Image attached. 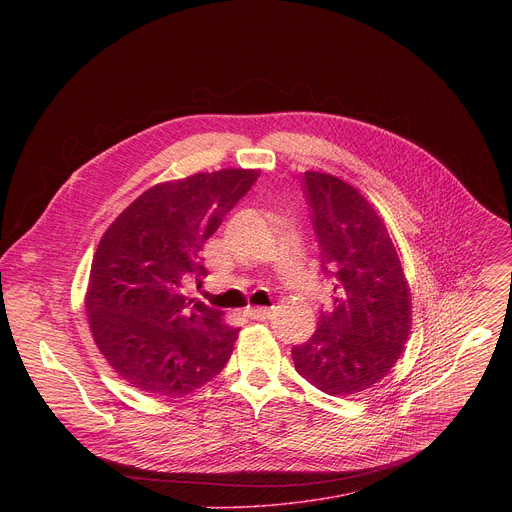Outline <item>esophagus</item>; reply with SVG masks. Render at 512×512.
<instances>
[{"mask_svg": "<svg viewBox=\"0 0 512 512\" xmlns=\"http://www.w3.org/2000/svg\"><path fill=\"white\" fill-rule=\"evenodd\" d=\"M245 312L253 320H267V318H271V310L269 308H247Z\"/></svg>", "mask_w": 512, "mask_h": 512, "instance_id": "obj_1", "label": "esophagus"}]
</instances>
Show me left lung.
Returning a JSON list of instances; mask_svg holds the SVG:
<instances>
[{
    "label": "left lung",
    "mask_w": 512,
    "mask_h": 512,
    "mask_svg": "<svg viewBox=\"0 0 512 512\" xmlns=\"http://www.w3.org/2000/svg\"><path fill=\"white\" fill-rule=\"evenodd\" d=\"M302 188L334 296L291 358L320 391L354 395L379 383L401 356L411 328L409 287L383 221L358 190L320 172H306Z\"/></svg>",
    "instance_id": "8db88e82"
}]
</instances>
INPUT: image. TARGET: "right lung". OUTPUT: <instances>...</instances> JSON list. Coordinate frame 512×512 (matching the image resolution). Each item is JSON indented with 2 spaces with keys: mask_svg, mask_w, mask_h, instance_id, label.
<instances>
[{
  "mask_svg": "<svg viewBox=\"0 0 512 512\" xmlns=\"http://www.w3.org/2000/svg\"><path fill=\"white\" fill-rule=\"evenodd\" d=\"M257 178V170H221L158 184L105 231L87 314L99 350L131 387L178 397L225 369L239 328L188 298L184 285L206 275L204 243Z\"/></svg>",
  "mask_w": 512,
  "mask_h": 512,
  "instance_id": "add662e5",
  "label": "right lung"
}]
</instances>
